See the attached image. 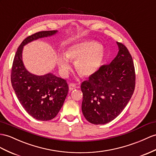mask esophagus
Listing matches in <instances>:
<instances>
[{"mask_svg":"<svg viewBox=\"0 0 156 156\" xmlns=\"http://www.w3.org/2000/svg\"><path fill=\"white\" fill-rule=\"evenodd\" d=\"M69 88L70 91H73V90L76 88V85L74 84V83H70L69 85Z\"/></svg>","mask_w":156,"mask_h":156,"instance_id":"34e87169","label":"esophagus"}]
</instances>
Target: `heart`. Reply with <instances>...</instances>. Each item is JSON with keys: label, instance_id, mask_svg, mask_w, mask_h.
<instances>
[{"label": "heart", "instance_id": "b5f03b06", "mask_svg": "<svg viewBox=\"0 0 156 156\" xmlns=\"http://www.w3.org/2000/svg\"><path fill=\"white\" fill-rule=\"evenodd\" d=\"M65 56L60 55L57 63L60 70L66 74L70 69L69 60L75 62V68L83 77H91L100 69L105 57V49L98 42L86 40L67 48Z\"/></svg>", "mask_w": 156, "mask_h": 156}]
</instances>
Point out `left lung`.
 <instances>
[{
  "mask_svg": "<svg viewBox=\"0 0 156 156\" xmlns=\"http://www.w3.org/2000/svg\"><path fill=\"white\" fill-rule=\"evenodd\" d=\"M117 44L119 52L116 57L81 84L82 113L87 121L94 125L113 121L125 109L134 93L133 58L123 44Z\"/></svg>",
  "mask_w": 156,
  "mask_h": 156,
  "instance_id": "left-lung-1",
  "label": "left lung"
}]
</instances>
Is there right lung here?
Segmentation results:
<instances>
[{
	"mask_svg": "<svg viewBox=\"0 0 156 156\" xmlns=\"http://www.w3.org/2000/svg\"><path fill=\"white\" fill-rule=\"evenodd\" d=\"M57 32L43 31L26 37L17 49L12 68V86L20 103L27 113L39 121H49L57 116L69 92V86L65 80L53 73L38 76L30 73L23 65V49L29 43Z\"/></svg>",
	"mask_w": 156,
	"mask_h": 156,
	"instance_id": "right-lung-1",
	"label": "right lung"
}]
</instances>
